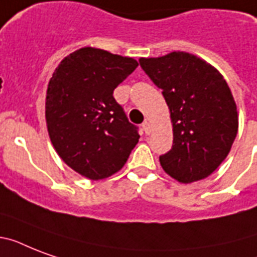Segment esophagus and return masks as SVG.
Returning <instances> with one entry per match:
<instances>
[{"mask_svg": "<svg viewBox=\"0 0 257 257\" xmlns=\"http://www.w3.org/2000/svg\"><path fill=\"white\" fill-rule=\"evenodd\" d=\"M143 131H144L145 135H149L151 131H152V126H151V124H149L148 121H144V122H143Z\"/></svg>", "mask_w": 257, "mask_h": 257, "instance_id": "34e87169", "label": "esophagus"}]
</instances>
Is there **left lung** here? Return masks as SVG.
Listing matches in <instances>:
<instances>
[{
	"label": "left lung",
	"mask_w": 257,
	"mask_h": 257,
	"mask_svg": "<svg viewBox=\"0 0 257 257\" xmlns=\"http://www.w3.org/2000/svg\"><path fill=\"white\" fill-rule=\"evenodd\" d=\"M163 90L173 126V145L160 156L171 177L188 184L205 179L225 160L239 128L237 108L219 70L187 52L140 58Z\"/></svg>",
	"instance_id": "obj_1"
}]
</instances>
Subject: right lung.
<instances>
[{
	"label": "right lung",
	"mask_w": 257,
	"mask_h": 257,
	"mask_svg": "<svg viewBox=\"0 0 257 257\" xmlns=\"http://www.w3.org/2000/svg\"><path fill=\"white\" fill-rule=\"evenodd\" d=\"M137 61L96 48H81L60 62L46 90L45 117L62 161L90 180L120 171L139 143L113 90Z\"/></svg>",
	"instance_id": "obj_1"
}]
</instances>
